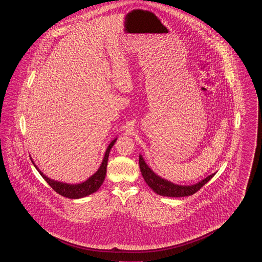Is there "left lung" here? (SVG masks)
Here are the masks:
<instances>
[{"label": "left lung", "instance_id": "1", "mask_svg": "<svg viewBox=\"0 0 262 262\" xmlns=\"http://www.w3.org/2000/svg\"><path fill=\"white\" fill-rule=\"evenodd\" d=\"M139 168L144 181L149 186L150 188H152L154 192H156L159 195L169 196V198H183V196L191 195L203 187L208 181H210L215 174V173L209 174L208 177H206L205 179H203L202 181H200L196 184L184 186V185L174 184L166 179H163L162 177L155 174L153 170H151L148 165L145 163L141 155H139Z\"/></svg>", "mask_w": 262, "mask_h": 262}]
</instances>
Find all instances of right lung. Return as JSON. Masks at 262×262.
<instances>
[{
	"mask_svg": "<svg viewBox=\"0 0 262 262\" xmlns=\"http://www.w3.org/2000/svg\"><path fill=\"white\" fill-rule=\"evenodd\" d=\"M116 140H117V137L114 138L111 141V143L108 145L106 152H105V155H104V158H103L102 163L100 165L99 169L91 177H89L86 181H84L82 183H79V184H68V183H62V182L52 180L39 170V168L35 165V163L33 162L32 158H30V159L33 163L34 167L37 169L38 172L40 173V174L43 177V179L49 184V186L56 192H58L59 194H61L64 198L72 199V200L82 199V198H85L88 195L92 194L93 192L97 191L99 189V187H101V185L103 184V182L105 180L106 172H107V164H108L109 153L111 151L113 145L115 144Z\"/></svg>",
	"mask_w": 262,
	"mask_h": 262,
	"instance_id": "obj_1",
	"label": "right lung"
}]
</instances>
